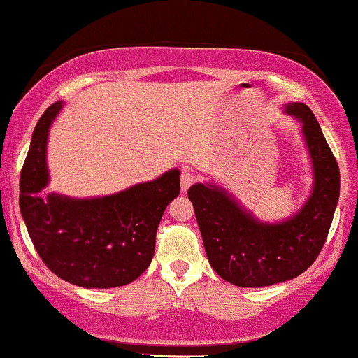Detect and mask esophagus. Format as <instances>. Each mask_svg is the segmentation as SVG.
Masks as SVG:
<instances>
[{"instance_id": "34e87169", "label": "esophagus", "mask_w": 358, "mask_h": 358, "mask_svg": "<svg viewBox=\"0 0 358 358\" xmlns=\"http://www.w3.org/2000/svg\"><path fill=\"white\" fill-rule=\"evenodd\" d=\"M196 180V175L193 173L192 168H182V176H180V187H182V190H188L190 188L192 183H195Z\"/></svg>"}]
</instances>
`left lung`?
Listing matches in <instances>:
<instances>
[{
  "instance_id": "1",
  "label": "left lung",
  "mask_w": 358,
  "mask_h": 358,
  "mask_svg": "<svg viewBox=\"0 0 358 358\" xmlns=\"http://www.w3.org/2000/svg\"><path fill=\"white\" fill-rule=\"evenodd\" d=\"M303 122L315 168L305 207L281 224H262L213 185L188 190L208 262L231 285L262 287L299 276L323 249L340 195V170L315 114L305 104L286 108Z\"/></svg>"
}]
</instances>
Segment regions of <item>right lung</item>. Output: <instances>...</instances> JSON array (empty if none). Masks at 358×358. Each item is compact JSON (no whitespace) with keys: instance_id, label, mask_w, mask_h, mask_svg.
<instances>
[{"instance_id":"add662e5","label":"right lung","mask_w":358,"mask_h":358,"mask_svg":"<svg viewBox=\"0 0 358 358\" xmlns=\"http://www.w3.org/2000/svg\"><path fill=\"white\" fill-rule=\"evenodd\" d=\"M60 108L55 102L40 117L20 173V210L28 236L45 266L64 281L82 287L129 285L153 259L156 229L180 193V171L102 199H45L38 192L48 182V127Z\"/></svg>"}]
</instances>
